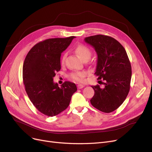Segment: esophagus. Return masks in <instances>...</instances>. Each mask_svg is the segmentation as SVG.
<instances>
[{
	"label": "esophagus",
	"mask_w": 152,
	"mask_h": 152,
	"mask_svg": "<svg viewBox=\"0 0 152 152\" xmlns=\"http://www.w3.org/2000/svg\"><path fill=\"white\" fill-rule=\"evenodd\" d=\"M77 89H83V87H84V85H82V84H78V85L77 86Z\"/></svg>",
	"instance_id": "esophagus-1"
}]
</instances>
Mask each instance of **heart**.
I'll use <instances>...</instances> for the list:
<instances>
[{"label": "heart", "mask_w": 152, "mask_h": 152, "mask_svg": "<svg viewBox=\"0 0 152 152\" xmlns=\"http://www.w3.org/2000/svg\"><path fill=\"white\" fill-rule=\"evenodd\" d=\"M75 52L78 55V57L80 58L84 61H87L89 60L91 57L92 52L89 48L83 44H81L77 45L75 49ZM66 55H64L61 58V63H63L65 61ZM87 73L84 71H76L70 75V77L73 80L78 82L81 83L83 81L84 78L86 76Z\"/></svg>", "instance_id": "b5f03b06"}]
</instances>
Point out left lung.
Instances as JSON below:
<instances>
[{
	"instance_id": "1",
	"label": "left lung",
	"mask_w": 152,
	"mask_h": 152,
	"mask_svg": "<svg viewBox=\"0 0 152 152\" xmlns=\"http://www.w3.org/2000/svg\"><path fill=\"white\" fill-rule=\"evenodd\" d=\"M84 41L96 52L95 74L97 79L104 81L103 88L99 85L91 86L95 93L91 103L102 112H112L122 104L129 92L132 71L129 58L123 46L111 37L95 35L86 37Z\"/></svg>"
}]
</instances>
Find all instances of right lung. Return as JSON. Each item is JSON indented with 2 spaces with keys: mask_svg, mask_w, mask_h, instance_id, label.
Returning <instances> with one entry per match:
<instances>
[{
  "mask_svg": "<svg viewBox=\"0 0 152 152\" xmlns=\"http://www.w3.org/2000/svg\"><path fill=\"white\" fill-rule=\"evenodd\" d=\"M75 36L46 39L36 44L28 53L23 66V79L31 102L42 113L54 116L66 110L73 94L75 83L65 81L61 87L53 82L60 70L61 53Z\"/></svg>",
  "mask_w": 152,
  "mask_h": 152,
  "instance_id": "add662e5",
  "label": "right lung"
}]
</instances>
